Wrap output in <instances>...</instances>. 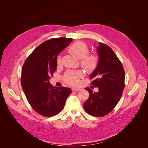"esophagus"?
Segmentation results:
<instances>
[{"label":"esophagus","instance_id":"esophagus-1","mask_svg":"<svg viewBox=\"0 0 148 148\" xmlns=\"http://www.w3.org/2000/svg\"><path fill=\"white\" fill-rule=\"evenodd\" d=\"M80 90V88H72V91H78Z\"/></svg>","mask_w":148,"mask_h":148}]
</instances>
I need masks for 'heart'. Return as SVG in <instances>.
<instances>
[{
  "instance_id": "b5f03b06",
  "label": "heart",
  "mask_w": 148,
  "mask_h": 148,
  "mask_svg": "<svg viewBox=\"0 0 148 148\" xmlns=\"http://www.w3.org/2000/svg\"><path fill=\"white\" fill-rule=\"evenodd\" d=\"M69 51L71 55L81 59V65L84 70L88 71H92L95 70L98 64V58L96 56L88 54L89 50L88 46L82 41L73 43ZM61 62L60 57L57 59V64ZM82 76L80 71H69L65 74L64 79L65 82L69 84L77 85L79 82V78Z\"/></svg>"
}]
</instances>
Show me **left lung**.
Here are the masks:
<instances>
[{"mask_svg":"<svg viewBox=\"0 0 148 148\" xmlns=\"http://www.w3.org/2000/svg\"><path fill=\"white\" fill-rule=\"evenodd\" d=\"M98 64L89 76L91 84L98 87V92L86 88L89 97L83 104L84 110L96 117L109 114L119 102L125 87V71L114 52L106 44L99 43L96 49Z\"/></svg>","mask_w":148,"mask_h":148,"instance_id":"8db88e82","label":"left lung"}]
</instances>
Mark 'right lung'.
<instances>
[{
  "label": "right lung",
  "mask_w": 148,
  "mask_h": 148,
  "mask_svg": "<svg viewBox=\"0 0 148 148\" xmlns=\"http://www.w3.org/2000/svg\"><path fill=\"white\" fill-rule=\"evenodd\" d=\"M72 38H53L42 43L26 60L21 70V83L33 109L45 117L63 109L71 92L69 88L54 87L49 82L57 70V56L72 42Z\"/></svg>",
  "instance_id": "obj_1"
}]
</instances>
